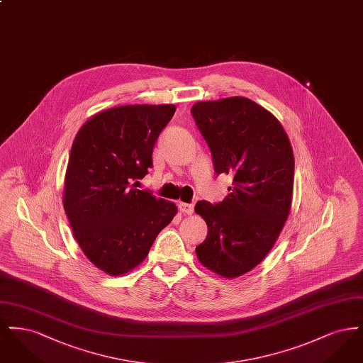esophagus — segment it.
<instances>
[{
  "instance_id": "1",
  "label": "esophagus",
  "mask_w": 363,
  "mask_h": 363,
  "mask_svg": "<svg viewBox=\"0 0 363 363\" xmlns=\"http://www.w3.org/2000/svg\"><path fill=\"white\" fill-rule=\"evenodd\" d=\"M178 208L181 212L186 213V215H191L193 211H194V206L193 204H188V203H179Z\"/></svg>"
}]
</instances>
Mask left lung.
<instances>
[{
	"label": "left lung",
	"instance_id": "1",
	"mask_svg": "<svg viewBox=\"0 0 363 363\" xmlns=\"http://www.w3.org/2000/svg\"><path fill=\"white\" fill-rule=\"evenodd\" d=\"M190 111L215 173L233 175L222 203L203 200L194 207L208 225L196 255L219 277H241L271 252L290 215L293 147L277 117L247 98L197 102Z\"/></svg>",
	"mask_w": 363,
	"mask_h": 363
}]
</instances>
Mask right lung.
<instances>
[{"label":"right lung","mask_w":363,"mask_h":363,"mask_svg":"<svg viewBox=\"0 0 363 363\" xmlns=\"http://www.w3.org/2000/svg\"><path fill=\"white\" fill-rule=\"evenodd\" d=\"M174 104L107 108L80 128L65 174L64 209L86 259L111 277L130 272L148 256L177 206L136 188L152 166L159 133Z\"/></svg>","instance_id":"right-lung-1"}]
</instances>
